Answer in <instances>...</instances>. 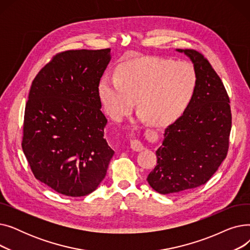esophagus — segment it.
I'll return each mask as SVG.
<instances>
[{
    "label": "esophagus",
    "mask_w": 250,
    "mask_h": 250,
    "mask_svg": "<svg viewBox=\"0 0 250 250\" xmlns=\"http://www.w3.org/2000/svg\"><path fill=\"white\" fill-rule=\"evenodd\" d=\"M130 148H132L136 152H139L144 149V145L141 141H139L137 139H133L132 141H130Z\"/></svg>",
    "instance_id": "obj_1"
}]
</instances>
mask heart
Instances as JSON below:
<instances>
[{
    "label": "heart",
    "instance_id": "b5f03b06",
    "mask_svg": "<svg viewBox=\"0 0 250 250\" xmlns=\"http://www.w3.org/2000/svg\"><path fill=\"white\" fill-rule=\"evenodd\" d=\"M198 77L187 62L161 58L127 61L116 68V77L104 75L98 85L103 107L122 121L135 106L142 121L163 126L185 113L195 93Z\"/></svg>",
    "mask_w": 250,
    "mask_h": 250
}]
</instances>
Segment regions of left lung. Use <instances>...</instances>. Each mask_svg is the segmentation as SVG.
<instances>
[{
    "instance_id": "left-lung-1",
    "label": "left lung",
    "mask_w": 250,
    "mask_h": 250,
    "mask_svg": "<svg viewBox=\"0 0 250 250\" xmlns=\"http://www.w3.org/2000/svg\"><path fill=\"white\" fill-rule=\"evenodd\" d=\"M176 51L190 59L198 83L185 113L165 128L157 165L147 177L161 194L205 185L226 158L232 124L227 91L211 63L194 49Z\"/></svg>"
}]
</instances>
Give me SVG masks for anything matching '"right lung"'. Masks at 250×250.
Segmentation results:
<instances>
[{"label": "right lung", "mask_w": 250, "mask_h": 250, "mask_svg": "<svg viewBox=\"0 0 250 250\" xmlns=\"http://www.w3.org/2000/svg\"><path fill=\"white\" fill-rule=\"evenodd\" d=\"M110 48L67 50L39 71L26 103L22 149L36 179L78 198L94 191L114 151L98 95Z\"/></svg>", "instance_id": "right-lung-1"}]
</instances>
